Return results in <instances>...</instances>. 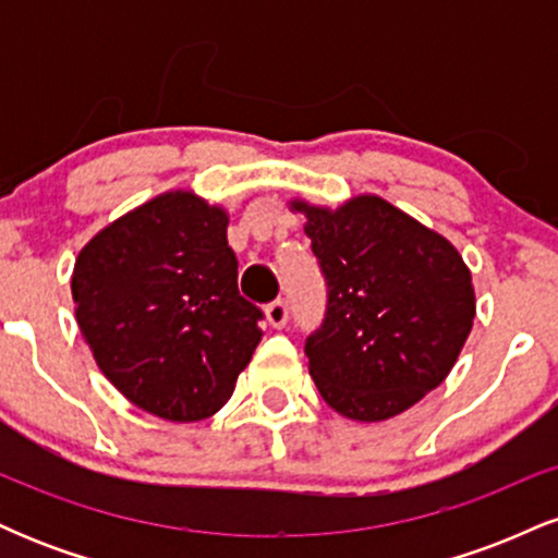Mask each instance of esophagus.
<instances>
[{
    "label": "esophagus",
    "mask_w": 558,
    "mask_h": 558,
    "mask_svg": "<svg viewBox=\"0 0 558 558\" xmlns=\"http://www.w3.org/2000/svg\"><path fill=\"white\" fill-rule=\"evenodd\" d=\"M288 315H291V306H288L286 299H275L267 304V319H270L272 328H283L288 323Z\"/></svg>",
    "instance_id": "1"
}]
</instances>
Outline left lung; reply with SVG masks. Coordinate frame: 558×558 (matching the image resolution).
<instances>
[{"label":"left lung","mask_w":558,"mask_h":558,"mask_svg":"<svg viewBox=\"0 0 558 558\" xmlns=\"http://www.w3.org/2000/svg\"><path fill=\"white\" fill-rule=\"evenodd\" d=\"M296 209L328 296L304 343L319 396L349 420L396 417L451 373L475 319L470 270L444 235L377 196Z\"/></svg>","instance_id":"8db88e82"}]
</instances>
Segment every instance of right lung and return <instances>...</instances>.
<instances>
[{
  "label": "right lung",
  "instance_id": "add662e5",
  "mask_svg": "<svg viewBox=\"0 0 558 558\" xmlns=\"http://www.w3.org/2000/svg\"><path fill=\"white\" fill-rule=\"evenodd\" d=\"M228 217L165 194L86 243L73 301L96 364L128 401L170 422L213 417L257 349L265 312L239 293Z\"/></svg>",
  "mask_w": 558,
  "mask_h": 558
}]
</instances>
